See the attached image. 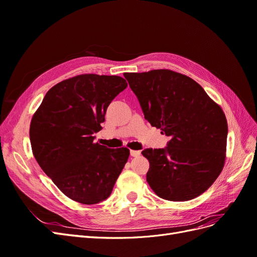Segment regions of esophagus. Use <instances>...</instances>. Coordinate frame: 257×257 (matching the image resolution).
Masks as SVG:
<instances>
[{
  "label": "esophagus",
  "mask_w": 257,
  "mask_h": 257,
  "mask_svg": "<svg viewBox=\"0 0 257 257\" xmlns=\"http://www.w3.org/2000/svg\"><path fill=\"white\" fill-rule=\"evenodd\" d=\"M130 153H131V157H133V158H137L141 155V151H137V150H131Z\"/></svg>",
  "instance_id": "obj_1"
}]
</instances>
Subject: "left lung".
Masks as SVG:
<instances>
[{
	"label": "left lung",
	"instance_id": "left-lung-1",
	"mask_svg": "<svg viewBox=\"0 0 257 257\" xmlns=\"http://www.w3.org/2000/svg\"><path fill=\"white\" fill-rule=\"evenodd\" d=\"M145 119L170 139L163 149H145L147 181L158 196L185 201L207 191L222 172L227 121L221 107L190 77L169 69L125 73Z\"/></svg>",
	"mask_w": 257,
	"mask_h": 257
}]
</instances>
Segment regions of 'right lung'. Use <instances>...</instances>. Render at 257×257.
<instances>
[{
  "label": "right lung",
  "instance_id": "add662e5",
  "mask_svg": "<svg viewBox=\"0 0 257 257\" xmlns=\"http://www.w3.org/2000/svg\"><path fill=\"white\" fill-rule=\"evenodd\" d=\"M127 87L119 76L85 74L52 87L33 115L30 141L38 163L59 190L84 205L109 197L127 162V148L94 144L107 107Z\"/></svg>",
  "mask_w": 257,
  "mask_h": 257
}]
</instances>
